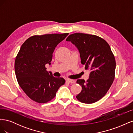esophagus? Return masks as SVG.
Returning <instances> with one entry per match:
<instances>
[{"mask_svg": "<svg viewBox=\"0 0 133 133\" xmlns=\"http://www.w3.org/2000/svg\"><path fill=\"white\" fill-rule=\"evenodd\" d=\"M66 82L68 83H70V84H74L75 83V80L73 79H67L66 80Z\"/></svg>", "mask_w": 133, "mask_h": 133, "instance_id": "34e87169", "label": "esophagus"}]
</instances>
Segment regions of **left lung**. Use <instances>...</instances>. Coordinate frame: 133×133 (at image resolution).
I'll return each instance as SVG.
<instances>
[{"instance_id":"left-lung-1","label":"left lung","mask_w":133,"mask_h":133,"mask_svg":"<svg viewBox=\"0 0 133 133\" xmlns=\"http://www.w3.org/2000/svg\"><path fill=\"white\" fill-rule=\"evenodd\" d=\"M66 41L77 47L81 63L91 70L87 82L76 81L82 89L76 98L83 103H95L105 96L115 78L116 62L110 47L104 39L91 34L74 33Z\"/></svg>"}]
</instances>
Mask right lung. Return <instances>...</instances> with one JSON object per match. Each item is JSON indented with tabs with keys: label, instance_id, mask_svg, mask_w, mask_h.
Segmentation results:
<instances>
[{
	"label": "right lung",
	"instance_id": "obj_1",
	"mask_svg": "<svg viewBox=\"0 0 133 133\" xmlns=\"http://www.w3.org/2000/svg\"><path fill=\"white\" fill-rule=\"evenodd\" d=\"M69 33L33 35L21 47L15 60V73L19 86L27 96L38 103L50 102L65 81L46 71L58 44Z\"/></svg>",
	"mask_w": 133,
	"mask_h": 133
}]
</instances>
